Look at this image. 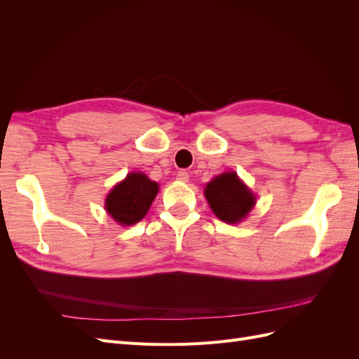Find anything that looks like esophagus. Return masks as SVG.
<instances>
[{"instance_id": "esophagus-1", "label": "esophagus", "mask_w": 359, "mask_h": 359, "mask_svg": "<svg viewBox=\"0 0 359 359\" xmlns=\"http://www.w3.org/2000/svg\"><path fill=\"white\" fill-rule=\"evenodd\" d=\"M177 180L178 181H181V182H187L189 181V172L187 170H180L178 173H177Z\"/></svg>"}]
</instances>
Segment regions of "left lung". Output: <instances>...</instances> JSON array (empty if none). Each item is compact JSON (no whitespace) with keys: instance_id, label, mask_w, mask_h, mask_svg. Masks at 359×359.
Returning a JSON list of instances; mask_svg holds the SVG:
<instances>
[{"instance_id":"1","label":"left lung","mask_w":359,"mask_h":359,"mask_svg":"<svg viewBox=\"0 0 359 359\" xmlns=\"http://www.w3.org/2000/svg\"><path fill=\"white\" fill-rule=\"evenodd\" d=\"M212 212L224 223L236 224L244 220L256 205V196L238 178L236 172H224L212 178L203 190Z\"/></svg>"}]
</instances>
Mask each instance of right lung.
<instances>
[{
	"label": "right lung",
	"mask_w": 359,
	"mask_h": 359,
	"mask_svg": "<svg viewBox=\"0 0 359 359\" xmlns=\"http://www.w3.org/2000/svg\"><path fill=\"white\" fill-rule=\"evenodd\" d=\"M158 193V184L142 172L128 173L107 194L104 210L121 226H132L147 215Z\"/></svg>",
	"instance_id": "obj_1"
}]
</instances>
